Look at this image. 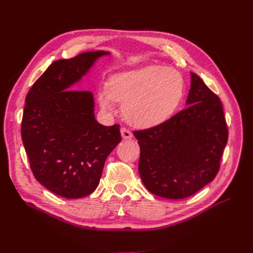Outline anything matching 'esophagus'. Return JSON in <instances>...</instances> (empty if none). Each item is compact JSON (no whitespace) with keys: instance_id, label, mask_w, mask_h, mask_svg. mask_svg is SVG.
Here are the masks:
<instances>
[{"instance_id":"34e87169","label":"esophagus","mask_w":253,"mask_h":253,"mask_svg":"<svg viewBox=\"0 0 253 253\" xmlns=\"http://www.w3.org/2000/svg\"><path fill=\"white\" fill-rule=\"evenodd\" d=\"M121 133H122V137H123V139H131L132 138V133L127 129V128H125V127H123L122 129H121Z\"/></svg>"}]
</instances>
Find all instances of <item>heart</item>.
Wrapping results in <instances>:
<instances>
[{"label":"heart","mask_w":253,"mask_h":253,"mask_svg":"<svg viewBox=\"0 0 253 253\" xmlns=\"http://www.w3.org/2000/svg\"><path fill=\"white\" fill-rule=\"evenodd\" d=\"M184 95V79L174 69L148 65L113 75L109 85L99 90L98 100L105 111L123 102V115L131 125L158 126L174 114Z\"/></svg>","instance_id":"heart-1"}]
</instances>
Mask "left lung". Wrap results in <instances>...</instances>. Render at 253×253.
Here are the masks:
<instances>
[{
	"instance_id": "8db88e82",
	"label": "left lung",
	"mask_w": 253,
	"mask_h": 253,
	"mask_svg": "<svg viewBox=\"0 0 253 253\" xmlns=\"http://www.w3.org/2000/svg\"><path fill=\"white\" fill-rule=\"evenodd\" d=\"M190 78L185 110L133 132L143 185L153 195L173 200L192 196L215 178L228 138L221 100L198 75L190 73Z\"/></svg>"
}]
</instances>
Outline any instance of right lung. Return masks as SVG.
<instances>
[{"label": "right lung", "instance_id": "1", "mask_svg": "<svg viewBox=\"0 0 253 253\" xmlns=\"http://www.w3.org/2000/svg\"><path fill=\"white\" fill-rule=\"evenodd\" d=\"M107 51L84 52L46 68L26 96L21 138L36 179L67 199L98 187L106 158L122 140L120 125L103 126L94 116V98L76 90Z\"/></svg>", "mask_w": 253, "mask_h": 253}]
</instances>
